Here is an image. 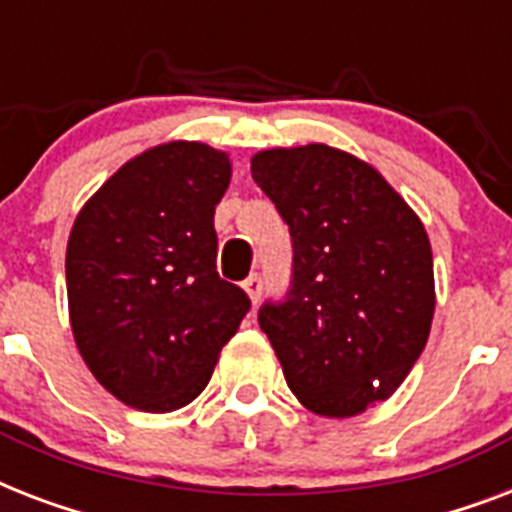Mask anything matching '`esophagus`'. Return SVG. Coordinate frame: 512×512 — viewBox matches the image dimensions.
I'll list each match as a JSON object with an SVG mask.
<instances>
[{"mask_svg": "<svg viewBox=\"0 0 512 512\" xmlns=\"http://www.w3.org/2000/svg\"><path fill=\"white\" fill-rule=\"evenodd\" d=\"M241 287H244V292L249 295V300H252V303H257V300H260V295H263V276L252 273L249 279H244V284H241Z\"/></svg>", "mask_w": 512, "mask_h": 512, "instance_id": "obj_1", "label": "esophagus"}]
</instances>
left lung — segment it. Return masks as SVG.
I'll return each instance as SVG.
<instances>
[{
  "label": "left lung",
  "mask_w": 512,
  "mask_h": 512,
  "mask_svg": "<svg viewBox=\"0 0 512 512\" xmlns=\"http://www.w3.org/2000/svg\"><path fill=\"white\" fill-rule=\"evenodd\" d=\"M252 177L292 239L287 295L260 305V329L300 404L361 414L404 382L428 342V233L380 172L337 148L260 151Z\"/></svg>",
  "instance_id": "8db88e82"
}]
</instances>
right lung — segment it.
Returning <instances> with one entry per match:
<instances>
[{
  "label": "right lung",
  "mask_w": 512,
  "mask_h": 512,
  "mask_svg": "<svg viewBox=\"0 0 512 512\" xmlns=\"http://www.w3.org/2000/svg\"><path fill=\"white\" fill-rule=\"evenodd\" d=\"M228 183L223 151L167 143L124 164L76 217L71 329L95 380L127 406L191 404L252 308L217 273L215 207Z\"/></svg>",
  "instance_id": "add662e5"
}]
</instances>
